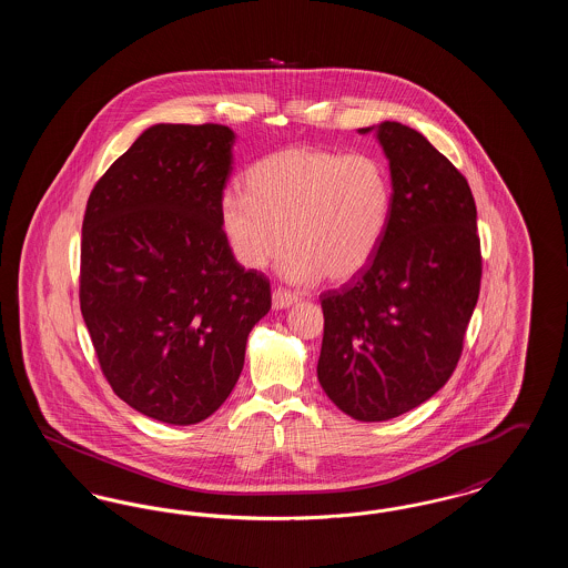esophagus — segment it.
<instances>
[{
  "instance_id": "1",
  "label": "esophagus",
  "mask_w": 568,
  "mask_h": 568,
  "mask_svg": "<svg viewBox=\"0 0 568 568\" xmlns=\"http://www.w3.org/2000/svg\"><path fill=\"white\" fill-rule=\"evenodd\" d=\"M297 296H294L292 292H287V290H281V287H276L274 292H272V306L274 308H290L292 304H296Z\"/></svg>"
}]
</instances>
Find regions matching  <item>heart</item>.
<instances>
[{"label":"heart","mask_w":568,"mask_h":568,"mask_svg":"<svg viewBox=\"0 0 568 568\" xmlns=\"http://www.w3.org/2000/svg\"><path fill=\"white\" fill-rule=\"evenodd\" d=\"M244 191L221 197V230L234 257L262 271L287 243L294 283H347L368 268L385 239L394 190L375 155L290 146L253 163Z\"/></svg>","instance_id":"heart-1"}]
</instances>
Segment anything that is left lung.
<instances>
[{
	"label": "left lung",
	"mask_w": 568,
	"mask_h": 568,
	"mask_svg": "<svg viewBox=\"0 0 568 568\" xmlns=\"http://www.w3.org/2000/svg\"><path fill=\"white\" fill-rule=\"evenodd\" d=\"M377 138L394 190L385 239L366 271L322 294L317 378L357 422L398 417L449 381L481 285L477 206L458 168L403 123L383 121Z\"/></svg>",
	"instance_id": "8db88e82"
}]
</instances>
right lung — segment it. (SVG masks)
<instances>
[{
    "label": "right lung",
    "instance_id": "add662e5",
    "mask_svg": "<svg viewBox=\"0 0 568 568\" xmlns=\"http://www.w3.org/2000/svg\"><path fill=\"white\" fill-rule=\"evenodd\" d=\"M234 140L215 123L149 128L95 183L82 221V320L102 373L123 403L172 426L225 403L271 311V281L244 271L221 230Z\"/></svg>",
    "mask_w": 568,
    "mask_h": 568
}]
</instances>
